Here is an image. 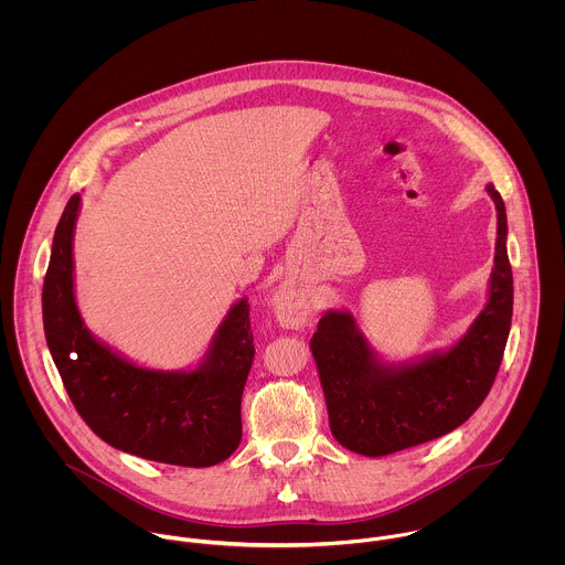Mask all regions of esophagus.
<instances>
[{
    "label": "esophagus",
    "instance_id": "34e87169",
    "mask_svg": "<svg viewBox=\"0 0 565 565\" xmlns=\"http://www.w3.org/2000/svg\"><path fill=\"white\" fill-rule=\"evenodd\" d=\"M271 309L280 326L298 328L311 316V302L291 285H280L271 296Z\"/></svg>",
    "mask_w": 565,
    "mask_h": 565
}]
</instances>
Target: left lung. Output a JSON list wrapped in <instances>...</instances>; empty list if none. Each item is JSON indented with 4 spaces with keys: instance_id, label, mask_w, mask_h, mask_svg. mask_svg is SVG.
I'll use <instances>...</instances> for the list:
<instances>
[{
    "instance_id": "left-lung-1",
    "label": "left lung",
    "mask_w": 565,
    "mask_h": 565,
    "mask_svg": "<svg viewBox=\"0 0 565 565\" xmlns=\"http://www.w3.org/2000/svg\"><path fill=\"white\" fill-rule=\"evenodd\" d=\"M495 254L487 305L468 332L446 350L390 363L379 356L350 311L330 309L311 352L318 365L332 437L365 457H385L437 439L483 404L498 374L513 316V274L507 254V211L493 184Z\"/></svg>"
}]
</instances>
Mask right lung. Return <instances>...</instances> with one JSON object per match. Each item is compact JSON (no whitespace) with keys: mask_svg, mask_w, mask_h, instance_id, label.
<instances>
[{"mask_svg":"<svg viewBox=\"0 0 565 565\" xmlns=\"http://www.w3.org/2000/svg\"><path fill=\"white\" fill-rule=\"evenodd\" d=\"M81 193L56 226L43 282V328L63 385L88 428L108 446L169 466L209 468L242 441V394L254 359L247 298L217 326L191 370L143 367L99 341L74 289Z\"/></svg>","mask_w":565,"mask_h":565,"instance_id":"add662e5","label":"right lung"}]
</instances>
